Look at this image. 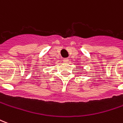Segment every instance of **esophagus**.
<instances>
[{
	"mask_svg": "<svg viewBox=\"0 0 123 123\" xmlns=\"http://www.w3.org/2000/svg\"><path fill=\"white\" fill-rule=\"evenodd\" d=\"M63 62H68V58H64V59H63Z\"/></svg>",
	"mask_w": 123,
	"mask_h": 123,
	"instance_id": "obj_1",
	"label": "esophagus"
}]
</instances>
